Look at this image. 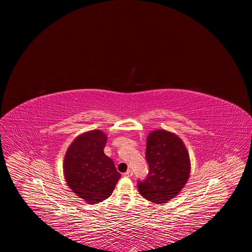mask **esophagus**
<instances>
[{
	"instance_id": "obj_1",
	"label": "esophagus",
	"mask_w": 252,
	"mask_h": 252,
	"mask_svg": "<svg viewBox=\"0 0 252 252\" xmlns=\"http://www.w3.org/2000/svg\"><path fill=\"white\" fill-rule=\"evenodd\" d=\"M124 175H125V176H126V177H130V176L132 175V171H131L130 169H127V170L124 173Z\"/></svg>"
}]
</instances>
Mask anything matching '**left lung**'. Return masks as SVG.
Listing matches in <instances>:
<instances>
[{
  "label": "left lung",
  "mask_w": 252,
  "mask_h": 252,
  "mask_svg": "<svg viewBox=\"0 0 252 252\" xmlns=\"http://www.w3.org/2000/svg\"><path fill=\"white\" fill-rule=\"evenodd\" d=\"M146 159L149 172L137 181L139 193L155 203H165L173 198L187 184L190 163L182 139L166 130L150 133L147 141Z\"/></svg>",
  "instance_id": "obj_1"
}]
</instances>
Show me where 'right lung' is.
I'll use <instances>...</instances> for the list:
<instances>
[{
	"label": "right lung",
	"mask_w": 252,
	"mask_h": 252,
	"mask_svg": "<svg viewBox=\"0 0 252 252\" xmlns=\"http://www.w3.org/2000/svg\"><path fill=\"white\" fill-rule=\"evenodd\" d=\"M106 136L92 130L78 136L69 146L63 161L67 186L88 203L110 197L121 173L114 161L103 154Z\"/></svg>",
	"instance_id": "obj_1"
}]
</instances>
